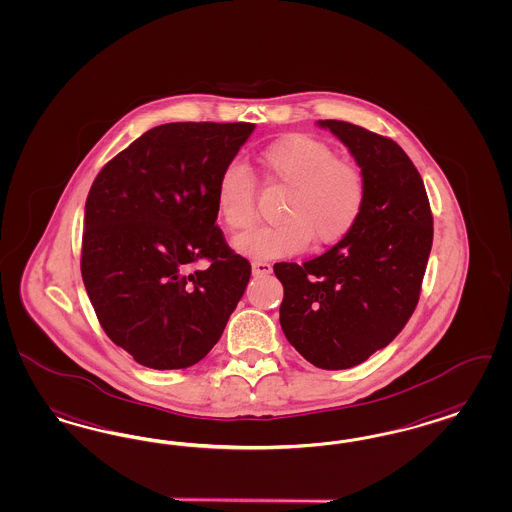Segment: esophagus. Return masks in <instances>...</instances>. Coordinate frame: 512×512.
<instances>
[{
	"label": "esophagus",
	"mask_w": 512,
	"mask_h": 512,
	"mask_svg": "<svg viewBox=\"0 0 512 512\" xmlns=\"http://www.w3.org/2000/svg\"><path fill=\"white\" fill-rule=\"evenodd\" d=\"M271 273V264L267 262H252V275L262 277V275H269Z\"/></svg>",
	"instance_id": "1"
}]
</instances>
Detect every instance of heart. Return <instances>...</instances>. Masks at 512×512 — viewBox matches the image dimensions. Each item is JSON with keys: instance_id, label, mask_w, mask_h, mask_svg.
I'll return each mask as SVG.
<instances>
[{"instance_id": "heart-1", "label": "heart", "mask_w": 512, "mask_h": 512, "mask_svg": "<svg viewBox=\"0 0 512 512\" xmlns=\"http://www.w3.org/2000/svg\"><path fill=\"white\" fill-rule=\"evenodd\" d=\"M267 186L286 188L277 210L279 224L252 229L233 247L254 260L288 258L311 241L332 247L359 226L366 209L368 186L359 167L340 159L336 150L311 134L292 133L271 142L260 153ZM216 214L237 233L256 222V178L241 163H228L214 190Z\"/></svg>"}]
</instances>
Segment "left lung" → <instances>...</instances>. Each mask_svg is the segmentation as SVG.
<instances>
[{"mask_svg":"<svg viewBox=\"0 0 512 512\" xmlns=\"http://www.w3.org/2000/svg\"><path fill=\"white\" fill-rule=\"evenodd\" d=\"M366 178L355 231L305 264L273 265L283 283L281 326L322 370L357 366L397 338L412 317L433 247V212L414 163L395 140L326 119Z\"/></svg>","mask_w":512,"mask_h":512,"instance_id":"left-lung-1","label":"left lung"}]
</instances>
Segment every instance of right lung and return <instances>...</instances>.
I'll list each match as a JSON object with an SVG mask.
<instances>
[{
    "instance_id": "right-lung-1",
    "label": "right lung",
    "mask_w": 512,
    "mask_h": 512,
    "mask_svg": "<svg viewBox=\"0 0 512 512\" xmlns=\"http://www.w3.org/2000/svg\"><path fill=\"white\" fill-rule=\"evenodd\" d=\"M252 131L159 125L91 186L81 277L108 338L142 366L180 370L205 359L247 288L252 269L216 226L214 190Z\"/></svg>"
}]
</instances>
